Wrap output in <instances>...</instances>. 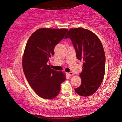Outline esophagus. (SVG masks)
Returning <instances> with one entry per match:
<instances>
[{"instance_id":"1","label":"esophagus","mask_w":122,"mask_h":122,"mask_svg":"<svg viewBox=\"0 0 122 122\" xmlns=\"http://www.w3.org/2000/svg\"><path fill=\"white\" fill-rule=\"evenodd\" d=\"M67 75H68L69 76H72L73 75V72H69L67 73Z\"/></svg>"}]
</instances>
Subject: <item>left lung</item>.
Here are the masks:
<instances>
[{
	"mask_svg": "<svg viewBox=\"0 0 122 122\" xmlns=\"http://www.w3.org/2000/svg\"><path fill=\"white\" fill-rule=\"evenodd\" d=\"M67 38L72 41L77 59L83 61L80 74L81 84L75 91L81 96H90L97 90L104 79L106 57L102 43L93 32L82 27L70 29L65 37Z\"/></svg>",
	"mask_w": 122,
	"mask_h": 122,
	"instance_id": "left-lung-1",
	"label": "left lung"
}]
</instances>
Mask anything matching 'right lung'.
<instances>
[{"label":"right lung","instance_id":"add662e5","mask_svg":"<svg viewBox=\"0 0 122 122\" xmlns=\"http://www.w3.org/2000/svg\"><path fill=\"white\" fill-rule=\"evenodd\" d=\"M66 29L41 28L34 32L25 47L22 66L28 82L37 94L51 99L60 91V85L66 80L65 74L51 69L47 65L54 54V47L64 38Z\"/></svg>","mask_w":122,"mask_h":122}]
</instances>
